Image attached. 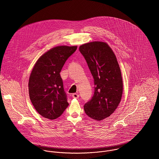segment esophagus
<instances>
[{
	"label": "esophagus",
	"mask_w": 159,
	"mask_h": 159,
	"mask_svg": "<svg viewBox=\"0 0 159 159\" xmlns=\"http://www.w3.org/2000/svg\"><path fill=\"white\" fill-rule=\"evenodd\" d=\"M72 97L74 98H79V95L77 94V93H73L72 95Z\"/></svg>",
	"instance_id": "34e87169"
}]
</instances>
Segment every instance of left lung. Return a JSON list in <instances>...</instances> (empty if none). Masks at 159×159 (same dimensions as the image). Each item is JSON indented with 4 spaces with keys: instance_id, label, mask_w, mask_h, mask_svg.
Instances as JSON below:
<instances>
[{
    "instance_id": "left-lung-1",
    "label": "left lung",
    "mask_w": 159,
    "mask_h": 159,
    "mask_svg": "<svg viewBox=\"0 0 159 159\" xmlns=\"http://www.w3.org/2000/svg\"><path fill=\"white\" fill-rule=\"evenodd\" d=\"M94 79V93L84 106L90 118L100 121L117 108L123 94V80L116 57L104 42L94 41L80 46Z\"/></svg>"
}]
</instances>
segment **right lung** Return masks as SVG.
I'll use <instances>...</instances> for the list:
<instances>
[{"instance_id": "right-lung-1", "label": "right lung", "mask_w": 159, "mask_h": 159, "mask_svg": "<svg viewBox=\"0 0 159 159\" xmlns=\"http://www.w3.org/2000/svg\"><path fill=\"white\" fill-rule=\"evenodd\" d=\"M77 46H57L42 55L31 73L28 89L31 102L44 118L59 117L69 105L60 72Z\"/></svg>"}]
</instances>
